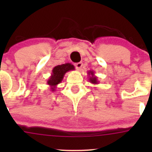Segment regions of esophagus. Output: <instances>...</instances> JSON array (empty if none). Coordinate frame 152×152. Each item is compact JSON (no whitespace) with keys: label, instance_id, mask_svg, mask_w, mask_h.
Returning <instances> with one entry per match:
<instances>
[{"label":"esophagus","instance_id":"obj_1","mask_svg":"<svg viewBox=\"0 0 152 152\" xmlns=\"http://www.w3.org/2000/svg\"><path fill=\"white\" fill-rule=\"evenodd\" d=\"M82 65H83V63H82V62H77V63L75 64V67H76V68L78 70H79L82 68Z\"/></svg>","mask_w":152,"mask_h":152}]
</instances>
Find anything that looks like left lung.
<instances>
[{
    "mask_svg": "<svg viewBox=\"0 0 152 152\" xmlns=\"http://www.w3.org/2000/svg\"><path fill=\"white\" fill-rule=\"evenodd\" d=\"M87 73H87L88 76H90V77H89V81H90V83L93 84V85H98V84H99V82L98 81L97 76H95V73L93 70H90V71H88Z\"/></svg>",
    "mask_w": 152,
    "mask_h": 152,
    "instance_id": "left-lung-1",
    "label": "left lung"
}]
</instances>
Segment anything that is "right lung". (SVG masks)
<instances>
[{
	"mask_svg": "<svg viewBox=\"0 0 152 152\" xmlns=\"http://www.w3.org/2000/svg\"><path fill=\"white\" fill-rule=\"evenodd\" d=\"M74 70L75 67L70 63L62 64V65H57V66L53 67L52 70L51 75L47 81V84L50 87V91L54 92L56 90V86L62 82L64 76L67 72Z\"/></svg>",
	"mask_w": 152,
	"mask_h": 152,
	"instance_id": "1",
	"label": "right lung"
}]
</instances>
